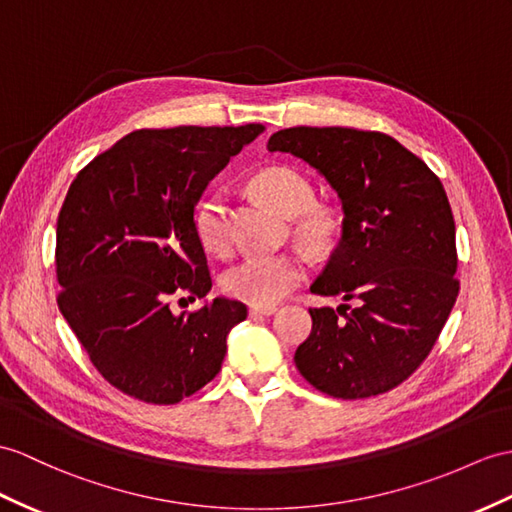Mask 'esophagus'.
I'll return each instance as SVG.
<instances>
[{
	"label": "esophagus",
	"mask_w": 512,
	"mask_h": 512,
	"mask_svg": "<svg viewBox=\"0 0 512 512\" xmlns=\"http://www.w3.org/2000/svg\"><path fill=\"white\" fill-rule=\"evenodd\" d=\"M276 306H249V315H263V317H269V315H276Z\"/></svg>",
	"instance_id": "1"
}]
</instances>
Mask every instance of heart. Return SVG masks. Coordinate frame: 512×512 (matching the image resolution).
<instances>
[{
	"label": "heart",
	"instance_id": "obj_1",
	"mask_svg": "<svg viewBox=\"0 0 512 512\" xmlns=\"http://www.w3.org/2000/svg\"><path fill=\"white\" fill-rule=\"evenodd\" d=\"M256 191L286 217H299L297 234L308 247L326 249L336 239L339 219L326 206H313L310 182L289 167H269L254 178ZM195 232L206 249L228 254L232 247L230 206L226 193L215 191L195 210ZM304 278L302 260L293 254H249L223 276V289L256 306H271Z\"/></svg>",
	"mask_w": 512,
	"mask_h": 512
}]
</instances>
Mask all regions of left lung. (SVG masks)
<instances>
[{"label":"left lung","instance_id":"8db88e82","mask_svg":"<svg viewBox=\"0 0 512 512\" xmlns=\"http://www.w3.org/2000/svg\"><path fill=\"white\" fill-rule=\"evenodd\" d=\"M267 149L308 162L343 208L341 241L310 284L343 304L310 308L313 332L295 367L339 400L395 389L426 360L458 297L456 226L441 180L382 132L297 126L271 134Z\"/></svg>","mask_w":512,"mask_h":512}]
</instances>
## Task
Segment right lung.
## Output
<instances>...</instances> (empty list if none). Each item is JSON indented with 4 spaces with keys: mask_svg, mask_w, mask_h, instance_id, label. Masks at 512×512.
I'll return each instance as SVG.
<instances>
[{
    "mask_svg": "<svg viewBox=\"0 0 512 512\" xmlns=\"http://www.w3.org/2000/svg\"><path fill=\"white\" fill-rule=\"evenodd\" d=\"M265 132L180 126L136 130L71 182L56 226L58 308L97 371L149 404H178L213 380L247 306L206 295L195 206L230 158ZM205 299L195 314L170 304Z\"/></svg>",
    "mask_w": 512,
    "mask_h": 512,
    "instance_id": "add662e5",
    "label": "right lung"
}]
</instances>
